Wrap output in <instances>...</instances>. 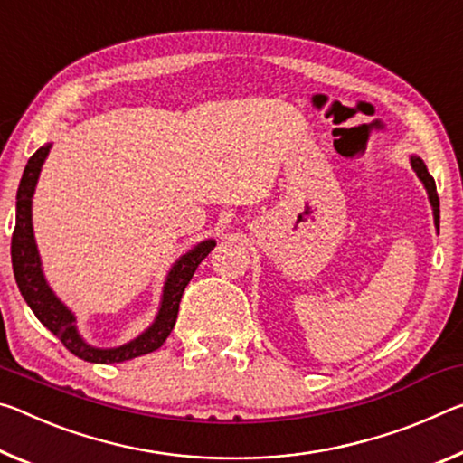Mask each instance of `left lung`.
Here are the masks:
<instances>
[{
  "instance_id": "left-lung-1",
  "label": "left lung",
  "mask_w": 463,
  "mask_h": 463,
  "mask_svg": "<svg viewBox=\"0 0 463 463\" xmlns=\"http://www.w3.org/2000/svg\"><path fill=\"white\" fill-rule=\"evenodd\" d=\"M410 163H412V168L418 175V179H420L424 183V187H427L429 192V200L432 203V214H435V224L439 226V195H437V185H435V179L430 177L427 166H424V163L418 156H412L410 158Z\"/></svg>"
}]
</instances>
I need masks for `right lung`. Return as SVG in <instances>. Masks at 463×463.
Wrapping results in <instances>:
<instances>
[{"label": "right lung", "mask_w": 463, "mask_h": 463, "mask_svg": "<svg viewBox=\"0 0 463 463\" xmlns=\"http://www.w3.org/2000/svg\"><path fill=\"white\" fill-rule=\"evenodd\" d=\"M51 146H43L36 150L22 175L18 195H16V226H14L12 234V268L14 276H16V284L22 292V297L31 307L36 319L45 326L51 334L60 337L61 344L68 348L71 354L88 363H123L129 358L148 354V352L158 350L163 346L168 334L173 332L175 321H177L179 303L183 297V290L192 280L197 266L202 260L208 255L212 249L216 247L214 241H203L192 251L183 255V258L175 263L173 269L168 271L165 292H163V305L156 315V321L146 329V332L131 340L126 346L119 348H94L90 344H86L80 337L76 329V317L71 311L65 307L60 298L53 295V290L49 288L41 269L39 251L34 245V234H33V222H31V203L33 194L36 187V179H39L41 166L45 163Z\"/></svg>", "instance_id": "right-lung-1"}]
</instances>
